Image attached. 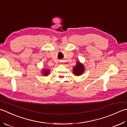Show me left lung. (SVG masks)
Wrapping results in <instances>:
<instances>
[{"instance_id": "1", "label": "left lung", "mask_w": 127, "mask_h": 127, "mask_svg": "<svg viewBox=\"0 0 127 127\" xmlns=\"http://www.w3.org/2000/svg\"><path fill=\"white\" fill-rule=\"evenodd\" d=\"M84 71V67L79 62H77L76 65L74 67L73 69V74L76 76H79L83 73Z\"/></svg>"}]
</instances>
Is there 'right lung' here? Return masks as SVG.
<instances>
[{"mask_svg":"<svg viewBox=\"0 0 127 127\" xmlns=\"http://www.w3.org/2000/svg\"><path fill=\"white\" fill-rule=\"evenodd\" d=\"M43 73H44V76H48L49 73V70H44Z\"/></svg>","mask_w":127,"mask_h":127,"instance_id":"1","label":"right lung"}]
</instances>
